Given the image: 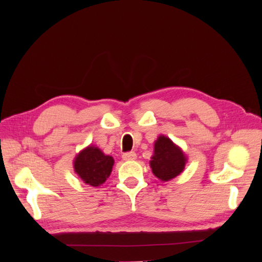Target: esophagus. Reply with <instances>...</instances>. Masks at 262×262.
Here are the masks:
<instances>
[{"label":"esophagus","instance_id":"esophagus-1","mask_svg":"<svg viewBox=\"0 0 262 262\" xmlns=\"http://www.w3.org/2000/svg\"><path fill=\"white\" fill-rule=\"evenodd\" d=\"M122 158L124 161H134V160H137V154L134 152H129V153L123 154Z\"/></svg>","mask_w":262,"mask_h":262}]
</instances>
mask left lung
Listing matches in <instances>:
<instances>
[{
    "instance_id": "left-lung-1",
    "label": "left lung",
    "mask_w": 262,
    "mask_h": 262,
    "mask_svg": "<svg viewBox=\"0 0 262 262\" xmlns=\"http://www.w3.org/2000/svg\"><path fill=\"white\" fill-rule=\"evenodd\" d=\"M188 157L180 146L161 134L154 142L153 155L149 167L154 176L162 181H169L184 171Z\"/></svg>"
}]
</instances>
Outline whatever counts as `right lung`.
I'll list each match as a JSON object with an SVG mask.
<instances>
[{
  "label": "right lung",
  "instance_id": "obj_1",
  "mask_svg": "<svg viewBox=\"0 0 262 262\" xmlns=\"http://www.w3.org/2000/svg\"><path fill=\"white\" fill-rule=\"evenodd\" d=\"M114 164L113 156L106 155L99 147L91 144L76 154L73 168L86 185L99 187L110 176Z\"/></svg>",
  "mask_w": 262,
  "mask_h": 262
}]
</instances>
